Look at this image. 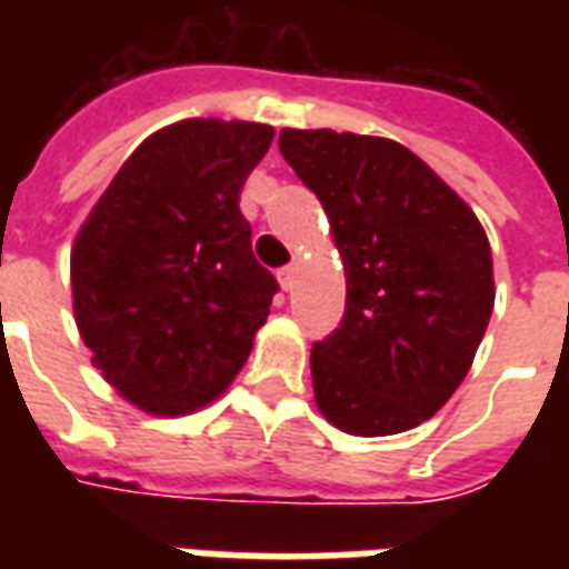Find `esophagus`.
Wrapping results in <instances>:
<instances>
[{
  "label": "esophagus",
  "instance_id": "34e87169",
  "mask_svg": "<svg viewBox=\"0 0 569 569\" xmlns=\"http://www.w3.org/2000/svg\"><path fill=\"white\" fill-rule=\"evenodd\" d=\"M277 280H280V286H283L286 292H289V289H292V283H295V266L280 268V271H277Z\"/></svg>",
  "mask_w": 569,
  "mask_h": 569
}]
</instances>
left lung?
<instances>
[{"label": "left lung", "instance_id": "obj_1", "mask_svg": "<svg viewBox=\"0 0 569 569\" xmlns=\"http://www.w3.org/2000/svg\"><path fill=\"white\" fill-rule=\"evenodd\" d=\"M280 153L325 206L346 266V316L310 355L316 405L355 437L410 431L449 401L485 339V227L389 138L283 129Z\"/></svg>", "mask_w": 569, "mask_h": 569}]
</instances>
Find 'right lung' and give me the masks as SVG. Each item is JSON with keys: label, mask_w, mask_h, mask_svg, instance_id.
Here are the masks:
<instances>
[{"label": "right lung", "mask_w": 569, "mask_h": 569, "mask_svg": "<svg viewBox=\"0 0 569 569\" xmlns=\"http://www.w3.org/2000/svg\"><path fill=\"white\" fill-rule=\"evenodd\" d=\"M271 138L250 120L159 129L76 232V328L102 378L144 413L214 401L266 325L277 280L253 257L239 194Z\"/></svg>", "instance_id": "obj_1"}]
</instances>
